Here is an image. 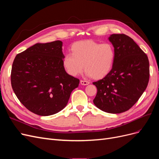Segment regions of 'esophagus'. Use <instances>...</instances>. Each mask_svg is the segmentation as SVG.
Wrapping results in <instances>:
<instances>
[{"mask_svg":"<svg viewBox=\"0 0 159 159\" xmlns=\"http://www.w3.org/2000/svg\"><path fill=\"white\" fill-rule=\"evenodd\" d=\"M80 84H81V85H87L89 84V81H85V80H81Z\"/></svg>","mask_w":159,"mask_h":159,"instance_id":"34e87169","label":"esophagus"}]
</instances>
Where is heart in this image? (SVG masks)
<instances>
[{
	"mask_svg": "<svg viewBox=\"0 0 159 159\" xmlns=\"http://www.w3.org/2000/svg\"><path fill=\"white\" fill-rule=\"evenodd\" d=\"M71 54L69 53L64 56L62 65L71 76L79 75L85 68L89 76L100 80L107 76L113 69L115 52L110 43L80 41L71 46Z\"/></svg>",
	"mask_w": 159,
	"mask_h": 159,
	"instance_id": "b5f03b06",
	"label": "heart"
}]
</instances>
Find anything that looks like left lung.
Segmentation results:
<instances>
[{"mask_svg":"<svg viewBox=\"0 0 159 159\" xmlns=\"http://www.w3.org/2000/svg\"><path fill=\"white\" fill-rule=\"evenodd\" d=\"M115 52L110 73L93 84L98 89L93 103L103 111H126L140 98L149 80L148 57L134 41L123 34L109 37Z\"/></svg>","mask_w":159,"mask_h":159,"instance_id":"obj_1","label":"left lung"}]
</instances>
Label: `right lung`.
<instances>
[{
  "instance_id": "right-lung-1",
  "label": "right lung",
  "mask_w": 159,
  "mask_h": 159,
  "mask_svg": "<svg viewBox=\"0 0 159 159\" xmlns=\"http://www.w3.org/2000/svg\"><path fill=\"white\" fill-rule=\"evenodd\" d=\"M61 41L37 43L16 55L11 85L21 103L41 116L58 113L68 104L80 80L67 74L62 65Z\"/></svg>"
}]
</instances>
